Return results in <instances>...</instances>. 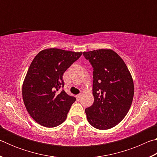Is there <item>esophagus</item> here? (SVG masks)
<instances>
[{"mask_svg":"<svg viewBox=\"0 0 157 157\" xmlns=\"http://www.w3.org/2000/svg\"><path fill=\"white\" fill-rule=\"evenodd\" d=\"M81 96H82V94H78V95H76L77 100H79V99H80V98H81Z\"/></svg>","mask_w":157,"mask_h":157,"instance_id":"esophagus-1","label":"esophagus"}]
</instances>
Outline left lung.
<instances>
[{"label":"left lung","mask_w":157,"mask_h":157,"mask_svg":"<svg viewBox=\"0 0 157 157\" xmlns=\"http://www.w3.org/2000/svg\"><path fill=\"white\" fill-rule=\"evenodd\" d=\"M94 68V102L85 109L89 123L98 129H108L123 120L134 94L132 77L123 59L111 49L83 52Z\"/></svg>","instance_id":"left-lung-1"}]
</instances>
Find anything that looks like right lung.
Listing matches in <instances>:
<instances>
[{
  "label": "right lung",
  "instance_id": "add662e5",
  "mask_svg": "<svg viewBox=\"0 0 157 157\" xmlns=\"http://www.w3.org/2000/svg\"><path fill=\"white\" fill-rule=\"evenodd\" d=\"M82 52L62 49L41 50L32 62L22 87L26 109L36 123L46 127L59 125L67 118L76 98L62 90L63 75Z\"/></svg>",
  "mask_w": 157,
  "mask_h": 157
}]
</instances>
